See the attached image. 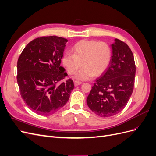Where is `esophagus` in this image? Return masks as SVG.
Listing matches in <instances>:
<instances>
[{
  "label": "esophagus",
  "mask_w": 156,
  "mask_h": 156,
  "mask_svg": "<svg viewBox=\"0 0 156 156\" xmlns=\"http://www.w3.org/2000/svg\"><path fill=\"white\" fill-rule=\"evenodd\" d=\"M82 83L81 81H74V85L76 87V86H78L79 85V84H81Z\"/></svg>",
  "instance_id": "esophagus-1"
}]
</instances>
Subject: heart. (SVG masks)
Listing matches in <instances>:
<instances>
[{
  "mask_svg": "<svg viewBox=\"0 0 156 156\" xmlns=\"http://www.w3.org/2000/svg\"><path fill=\"white\" fill-rule=\"evenodd\" d=\"M72 53L63 55L62 62L69 74H73L83 66L75 77L86 80L101 75L112 58L111 46L105 41L82 40L72 48ZM82 64H81V62Z\"/></svg>",
  "mask_w": 156,
  "mask_h": 156,
  "instance_id": "obj_1",
  "label": "heart"
}]
</instances>
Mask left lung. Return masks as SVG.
I'll return each instance as SVG.
<instances>
[{
    "label": "left lung",
    "mask_w": 156,
    "mask_h": 156,
    "mask_svg": "<svg viewBox=\"0 0 156 156\" xmlns=\"http://www.w3.org/2000/svg\"><path fill=\"white\" fill-rule=\"evenodd\" d=\"M115 41L111 63L95 80L87 98L89 108L101 117L114 116L123 110L133 91L136 68L133 53L125 42Z\"/></svg>",
    "instance_id": "obj_1"
}]
</instances>
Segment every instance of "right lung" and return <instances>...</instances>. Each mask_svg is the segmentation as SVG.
<instances>
[{
    "instance_id": "right-lung-1",
    "label": "right lung",
    "mask_w": 156,
    "mask_h": 156,
    "mask_svg": "<svg viewBox=\"0 0 156 156\" xmlns=\"http://www.w3.org/2000/svg\"><path fill=\"white\" fill-rule=\"evenodd\" d=\"M68 40L43 36L28 44L17 61V81L21 98L32 111L53 114L66 103L74 88L72 79L58 84L68 74L60 66Z\"/></svg>"
}]
</instances>
